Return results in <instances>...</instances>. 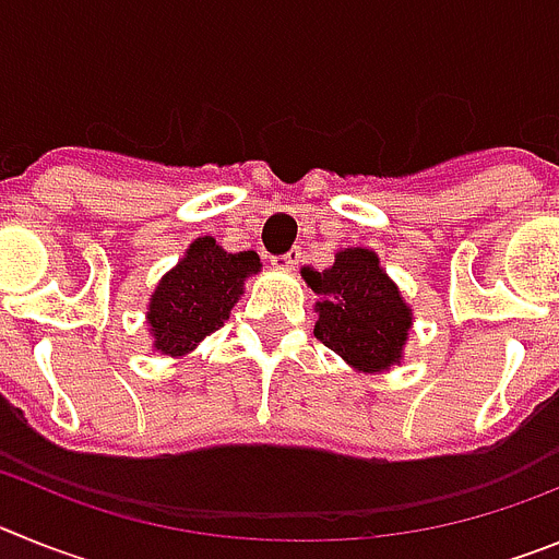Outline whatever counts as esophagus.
<instances>
[{
  "label": "esophagus",
  "instance_id": "1",
  "mask_svg": "<svg viewBox=\"0 0 559 559\" xmlns=\"http://www.w3.org/2000/svg\"><path fill=\"white\" fill-rule=\"evenodd\" d=\"M299 263H302V249H290V251H285L283 257H274L276 269L294 271Z\"/></svg>",
  "mask_w": 559,
  "mask_h": 559
}]
</instances>
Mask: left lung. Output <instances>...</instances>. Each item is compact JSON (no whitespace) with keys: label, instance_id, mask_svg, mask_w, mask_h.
<instances>
[{"label":"left lung","instance_id":"1","mask_svg":"<svg viewBox=\"0 0 559 559\" xmlns=\"http://www.w3.org/2000/svg\"><path fill=\"white\" fill-rule=\"evenodd\" d=\"M316 302L313 335L358 372H386L400 364L412 330V308L380 269L372 249H344L324 271L302 269Z\"/></svg>","mask_w":559,"mask_h":559}]
</instances>
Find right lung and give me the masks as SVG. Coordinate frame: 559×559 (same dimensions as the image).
Segmentation results:
<instances>
[{
	"instance_id": "add662e5",
	"label": "right lung",
	"mask_w": 559,
	"mask_h": 559,
	"mask_svg": "<svg viewBox=\"0 0 559 559\" xmlns=\"http://www.w3.org/2000/svg\"><path fill=\"white\" fill-rule=\"evenodd\" d=\"M260 271L257 251H229L215 237H199L167 271L147 302V328L153 349L162 355L192 353L199 341L224 328L237 296L243 294L246 276Z\"/></svg>"
}]
</instances>
